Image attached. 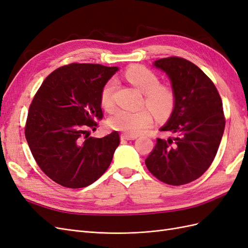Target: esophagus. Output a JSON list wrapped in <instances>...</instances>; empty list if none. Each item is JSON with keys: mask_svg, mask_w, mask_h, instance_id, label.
Returning a JSON list of instances; mask_svg holds the SVG:
<instances>
[{"mask_svg": "<svg viewBox=\"0 0 248 248\" xmlns=\"http://www.w3.org/2000/svg\"><path fill=\"white\" fill-rule=\"evenodd\" d=\"M137 136H128V134H121V140H137Z\"/></svg>", "mask_w": 248, "mask_h": 248, "instance_id": "34e87169", "label": "esophagus"}]
</instances>
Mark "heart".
Wrapping results in <instances>:
<instances>
[{"mask_svg":"<svg viewBox=\"0 0 248 248\" xmlns=\"http://www.w3.org/2000/svg\"><path fill=\"white\" fill-rule=\"evenodd\" d=\"M125 78L145 94L146 104L157 117L163 119L170 114L175 104V95L170 88L159 86V78L154 72L142 66H133L125 72ZM115 88L116 81L110 79L101 91V106L108 110L114 108L112 94ZM152 123L153 114L148 108L117 109L108 119V125L112 129L122 131L128 136H138Z\"/></svg>","mask_w":248,"mask_h":248,"instance_id":"obj_1","label":"heart"}]
</instances>
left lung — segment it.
Masks as SVG:
<instances>
[{
    "mask_svg": "<svg viewBox=\"0 0 248 248\" xmlns=\"http://www.w3.org/2000/svg\"><path fill=\"white\" fill-rule=\"evenodd\" d=\"M153 66L167 74L175 104L146 159L150 172L170 185H183L200 178L211 166L224 131L221 98L214 84L197 65L182 58L156 60Z\"/></svg>",
    "mask_w": 248,
    "mask_h": 248,
    "instance_id": "obj_1",
    "label": "left lung"
}]
</instances>
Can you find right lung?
I'll return each instance as SVG.
<instances>
[{"mask_svg": "<svg viewBox=\"0 0 248 248\" xmlns=\"http://www.w3.org/2000/svg\"><path fill=\"white\" fill-rule=\"evenodd\" d=\"M118 70L73 63L51 72L36 93L26 139L37 164L56 183L81 188L108 169L120 144L119 133L96 139L89 137L88 128L102 119L101 91Z\"/></svg>", "mask_w": 248, "mask_h": 248, "instance_id": "add662e5", "label": "right lung"}]
</instances>
